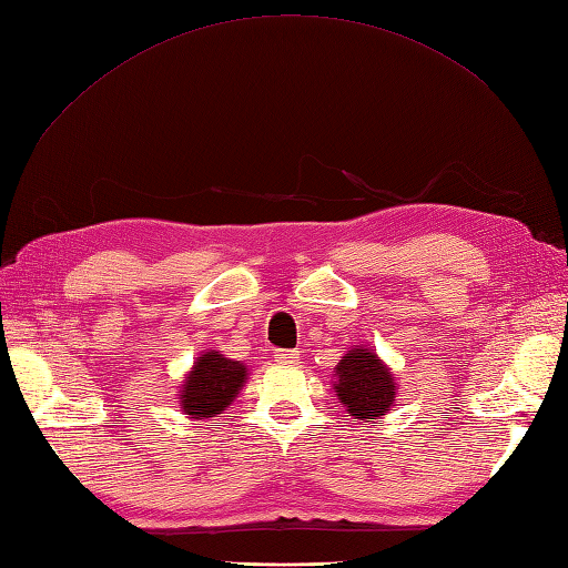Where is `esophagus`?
I'll return each mask as SVG.
<instances>
[{
    "label": "esophagus",
    "mask_w": 568,
    "mask_h": 568,
    "mask_svg": "<svg viewBox=\"0 0 568 568\" xmlns=\"http://www.w3.org/2000/svg\"><path fill=\"white\" fill-rule=\"evenodd\" d=\"M277 363L282 365H296L298 363V353L296 351H277Z\"/></svg>",
    "instance_id": "1"
}]
</instances>
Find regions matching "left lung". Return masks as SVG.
Listing matches in <instances>:
<instances>
[{
	"label": "left lung",
	"instance_id": "1",
	"mask_svg": "<svg viewBox=\"0 0 568 568\" xmlns=\"http://www.w3.org/2000/svg\"><path fill=\"white\" fill-rule=\"evenodd\" d=\"M334 393L357 422L382 419L395 403V376L384 359L367 346H355L334 367Z\"/></svg>",
	"mask_w": 568,
	"mask_h": 568
}]
</instances>
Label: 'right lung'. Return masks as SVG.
I'll list each match as a JSON object with an SVG mask.
<instances>
[{"mask_svg":"<svg viewBox=\"0 0 568 568\" xmlns=\"http://www.w3.org/2000/svg\"><path fill=\"white\" fill-rule=\"evenodd\" d=\"M248 379V369L239 359L220 351L201 353L180 384V407L189 419H213L222 415Z\"/></svg>","mask_w":568,"mask_h":568,"instance_id":"right-lung-1","label":"right lung"}]
</instances>
